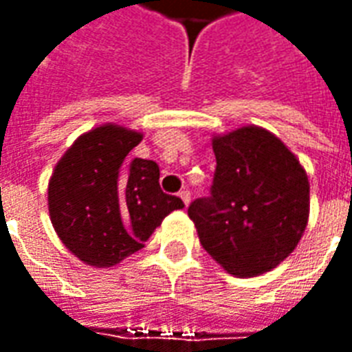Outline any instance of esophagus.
Listing matches in <instances>:
<instances>
[{
  "instance_id": "obj_1",
  "label": "esophagus",
  "mask_w": 352,
  "mask_h": 352,
  "mask_svg": "<svg viewBox=\"0 0 352 352\" xmlns=\"http://www.w3.org/2000/svg\"><path fill=\"white\" fill-rule=\"evenodd\" d=\"M179 198L183 199L184 206H188V204H190V192H188V190H181V192H179Z\"/></svg>"
}]
</instances>
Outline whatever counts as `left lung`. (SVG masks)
Masks as SVG:
<instances>
[{"instance_id":"obj_1","label":"left lung","mask_w":352,"mask_h":352,"mask_svg":"<svg viewBox=\"0 0 352 352\" xmlns=\"http://www.w3.org/2000/svg\"><path fill=\"white\" fill-rule=\"evenodd\" d=\"M213 153L211 196L188 207L199 243L232 275L270 272L305 232L307 173L287 145L260 126L214 135Z\"/></svg>"}]
</instances>
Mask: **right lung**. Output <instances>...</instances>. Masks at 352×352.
<instances>
[{
	"label": "right lung",
	"instance_id": "1",
	"mask_svg": "<svg viewBox=\"0 0 352 352\" xmlns=\"http://www.w3.org/2000/svg\"><path fill=\"white\" fill-rule=\"evenodd\" d=\"M143 133L101 124L75 139L49 181L50 222L69 251L94 267H111L145 241L183 199L162 192L153 160H126Z\"/></svg>",
	"mask_w": 352,
	"mask_h": 352
}]
</instances>
